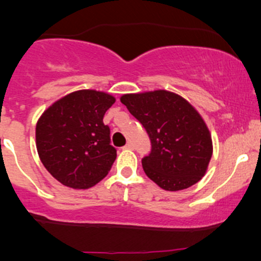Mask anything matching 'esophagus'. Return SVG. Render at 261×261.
I'll use <instances>...</instances> for the list:
<instances>
[{"label": "esophagus", "instance_id": "obj_1", "mask_svg": "<svg viewBox=\"0 0 261 261\" xmlns=\"http://www.w3.org/2000/svg\"><path fill=\"white\" fill-rule=\"evenodd\" d=\"M123 149H125V150H131V149H134V145L131 143H127L125 146H123Z\"/></svg>", "mask_w": 261, "mask_h": 261}]
</instances>
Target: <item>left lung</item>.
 Returning a JSON list of instances; mask_svg holds the SVG:
<instances>
[{
  "label": "left lung",
  "instance_id": "obj_1",
  "mask_svg": "<svg viewBox=\"0 0 261 261\" xmlns=\"http://www.w3.org/2000/svg\"><path fill=\"white\" fill-rule=\"evenodd\" d=\"M121 102L150 138L151 150L141 159L150 179L165 191H180L203 177L212 156V140L191 103L163 89L123 94Z\"/></svg>",
  "mask_w": 261,
  "mask_h": 261
}]
</instances>
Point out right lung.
<instances>
[{
	"instance_id": "right-lung-1",
	"label": "right lung",
	"mask_w": 261,
	"mask_h": 261,
	"mask_svg": "<svg viewBox=\"0 0 261 261\" xmlns=\"http://www.w3.org/2000/svg\"><path fill=\"white\" fill-rule=\"evenodd\" d=\"M115 98L103 92H73L49 107L36 125V147L46 170L74 189L103 179L116 159L103 116Z\"/></svg>"
}]
</instances>
